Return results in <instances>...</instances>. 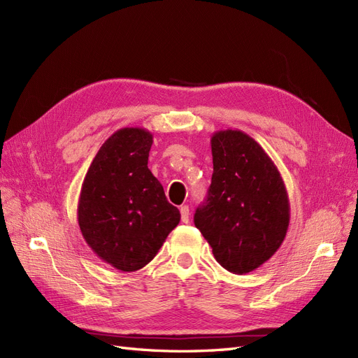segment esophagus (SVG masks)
I'll use <instances>...</instances> for the list:
<instances>
[{
  "mask_svg": "<svg viewBox=\"0 0 358 358\" xmlns=\"http://www.w3.org/2000/svg\"><path fill=\"white\" fill-rule=\"evenodd\" d=\"M180 218H182V222H188L189 221V208L187 204L180 206Z\"/></svg>",
  "mask_w": 358,
  "mask_h": 358,
  "instance_id": "34e87169",
  "label": "esophagus"
}]
</instances>
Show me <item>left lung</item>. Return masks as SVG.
I'll return each mask as SVG.
<instances>
[{"mask_svg": "<svg viewBox=\"0 0 358 358\" xmlns=\"http://www.w3.org/2000/svg\"><path fill=\"white\" fill-rule=\"evenodd\" d=\"M210 146L212 183L194 224L216 262L231 273L245 275L264 264L285 239L287 188L272 158L241 129L213 133Z\"/></svg>", "mask_w": 358, "mask_h": 358, "instance_id": "8db88e82", "label": "left lung"}]
</instances>
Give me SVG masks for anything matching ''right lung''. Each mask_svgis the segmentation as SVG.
<instances>
[{"label": "right lung", "instance_id": "1", "mask_svg": "<svg viewBox=\"0 0 358 358\" xmlns=\"http://www.w3.org/2000/svg\"><path fill=\"white\" fill-rule=\"evenodd\" d=\"M154 136L145 128L115 131L86 171L78 203L85 242L104 263L136 272L158 254L180 221L178 208L148 169Z\"/></svg>", "mask_w": 358, "mask_h": 358}]
</instances>
